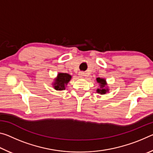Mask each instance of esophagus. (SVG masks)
Instances as JSON below:
<instances>
[{"instance_id": "obj_1", "label": "esophagus", "mask_w": 153, "mask_h": 153, "mask_svg": "<svg viewBox=\"0 0 153 153\" xmlns=\"http://www.w3.org/2000/svg\"><path fill=\"white\" fill-rule=\"evenodd\" d=\"M85 76H86V75H85V73H84V72H79V77H81V78H84Z\"/></svg>"}]
</instances>
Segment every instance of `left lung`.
<instances>
[{"instance_id":"1","label":"left lung","mask_w":153,"mask_h":153,"mask_svg":"<svg viewBox=\"0 0 153 153\" xmlns=\"http://www.w3.org/2000/svg\"><path fill=\"white\" fill-rule=\"evenodd\" d=\"M97 82L99 86V88H97V92L100 94H105L106 93L108 92L109 88L107 86V83L105 78L101 77H97Z\"/></svg>"}]
</instances>
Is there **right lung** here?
Listing matches in <instances>:
<instances>
[{
  "instance_id": "right-lung-1",
  "label": "right lung",
  "mask_w": 153,
  "mask_h": 153,
  "mask_svg": "<svg viewBox=\"0 0 153 153\" xmlns=\"http://www.w3.org/2000/svg\"><path fill=\"white\" fill-rule=\"evenodd\" d=\"M71 79V76L66 73H59L53 82V87L56 90L65 89L67 84Z\"/></svg>"
}]
</instances>
